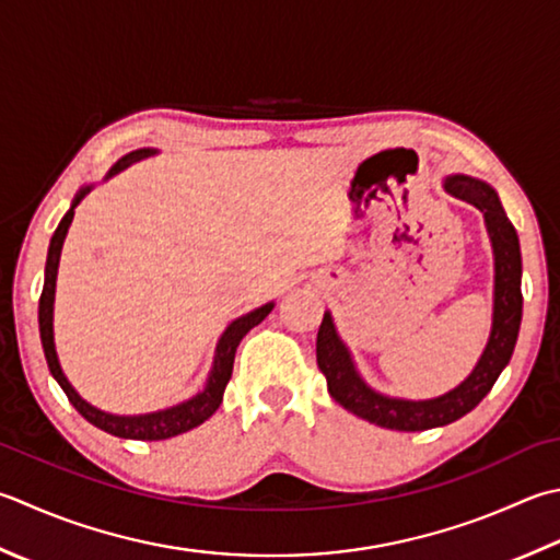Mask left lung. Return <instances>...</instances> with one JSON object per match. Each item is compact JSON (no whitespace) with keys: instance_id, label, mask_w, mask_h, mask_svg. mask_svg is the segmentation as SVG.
I'll return each mask as SVG.
<instances>
[{"instance_id":"left-lung-1","label":"left lung","mask_w":560,"mask_h":560,"mask_svg":"<svg viewBox=\"0 0 560 560\" xmlns=\"http://www.w3.org/2000/svg\"><path fill=\"white\" fill-rule=\"evenodd\" d=\"M444 191L476 206L483 213L492 247V265H495L492 327L474 371L444 396L427 400L390 398L361 378L352 352L337 332L330 311H325L323 325L317 330V366L327 378L330 396L357 418L386 427V430L422 432L464 418L495 386L502 369L510 364L514 345H517L522 323V252L517 230L510 223L498 191L488 182L468 177V174H448L444 177Z\"/></svg>"}]
</instances>
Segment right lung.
Wrapping results in <instances>:
<instances>
[{"label": "right lung", "instance_id": "right-lung-1", "mask_svg": "<svg viewBox=\"0 0 560 560\" xmlns=\"http://www.w3.org/2000/svg\"><path fill=\"white\" fill-rule=\"evenodd\" d=\"M160 150L155 148H140L128 152V155L120 158L108 174L104 177L112 179L114 174L124 172L130 164H136L145 158L158 155ZM94 189V184H84L80 191L74 194L70 211L62 215V221L50 237V247H48V259H46V281H43V293H40V303H38V327H40V342H43V352H46V361L52 378L60 383V388L65 390V396L70 398L74 405V410L82 415L86 422H92L98 430H104L114 436H120V440H140V442H160V440H170V436H177L194 430L201 422H206L211 415L218 410V405L223 402V393L230 376H233V361L240 339H243L252 327L259 325L265 317L271 313L273 301L259 305V308L249 311L245 315L235 317L233 323L225 327V332L221 335L215 345V357H213V366L208 371L206 386L203 390L196 393L194 398L184 400L179 405H172V408H164L158 412H145V415H112L94 408L92 402H86L80 393L72 388V383L65 376V371L60 366L58 352H55V335H52V308H55V281H58V267H60V252L62 243L68 237V230L72 225L74 218V208L80 206L86 194Z\"/></svg>", "mask_w": 560, "mask_h": 560}]
</instances>
